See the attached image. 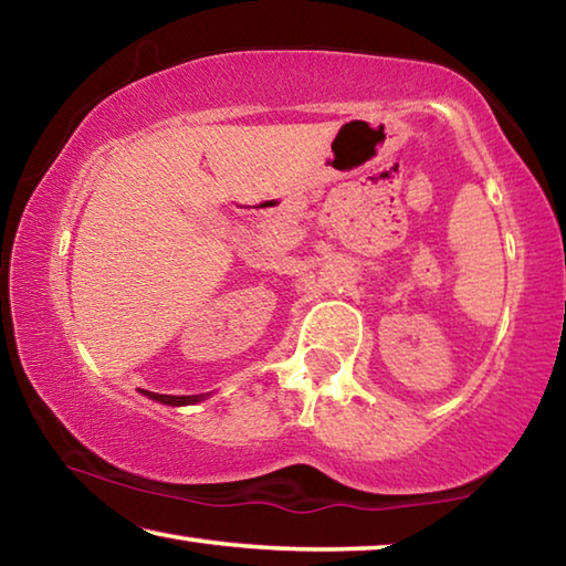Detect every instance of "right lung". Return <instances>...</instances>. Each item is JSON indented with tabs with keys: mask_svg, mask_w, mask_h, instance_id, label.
I'll return each instance as SVG.
<instances>
[{
	"mask_svg": "<svg viewBox=\"0 0 566 566\" xmlns=\"http://www.w3.org/2000/svg\"><path fill=\"white\" fill-rule=\"evenodd\" d=\"M149 399H157L161 405H171V407H179V405H191V401H199L202 397L199 395H189V397H175V395H157V391H147Z\"/></svg>",
	"mask_w": 566,
	"mask_h": 566,
	"instance_id": "obj_1",
	"label": "right lung"
}]
</instances>
